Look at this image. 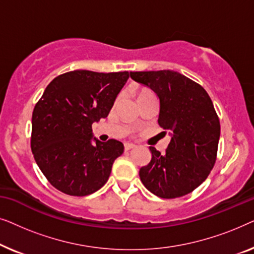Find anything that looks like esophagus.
<instances>
[{"instance_id": "34e87169", "label": "esophagus", "mask_w": 254, "mask_h": 254, "mask_svg": "<svg viewBox=\"0 0 254 254\" xmlns=\"http://www.w3.org/2000/svg\"><path fill=\"white\" fill-rule=\"evenodd\" d=\"M136 145L134 143H125V150H130V149H134Z\"/></svg>"}]
</instances>
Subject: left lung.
Listing matches in <instances>:
<instances>
[{
    "label": "left lung",
    "instance_id": "8db88e82",
    "mask_svg": "<svg viewBox=\"0 0 254 254\" xmlns=\"http://www.w3.org/2000/svg\"><path fill=\"white\" fill-rule=\"evenodd\" d=\"M130 77L157 95L158 124L171 136L164 154L149 147L151 161L140 169L142 184L163 199L193 192L216 162L221 127L210 97L173 70L130 71Z\"/></svg>",
    "mask_w": 254,
    "mask_h": 254
}]
</instances>
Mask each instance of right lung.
<instances>
[{
	"label": "right lung",
	"mask_w": 254,
	"mask_h": 254,
	"mask_svg": "<svg viewBox=\"0 0 254 254\" xmlns=\"http://www.w3.org/2000/svg\"><path fill=\"white\" fill-rule=\"evenodd\" d=\"M128 77V71L74 70L55 77L45 89L32 113L31 149L57 190L85 196L106 184L124 144L97 140L92 124L109 116Z\"/></svg>",
	"instance_id": "obj_1"
}]
</instances>
